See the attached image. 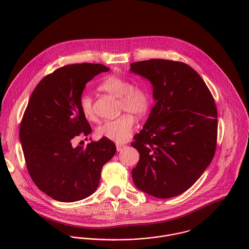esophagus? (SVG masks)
<instances>
[{
  "instance_id": "esophagus-1",
  "label": "esophagus",
  "mask_w": 249,
  "mask_h": 249,
  "mask_svg": "<svg viewBox=\"0 0 249 249\" xmlns=\"http://www.w3.org/2000/svg\"><path fill=\"white\" fill-rule=\"evenodd\" d=\"M116 146H117V151H122L125 147L124 144H121V143H117Z\"/></svg>"
}]
</instances>
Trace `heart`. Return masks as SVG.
I'll return each instance as SVG.
<instances>
[{
	"mask_svg": "<svg viewBox=\"0 0 249 249\" xmlns=\"http://www.w3.org/2000/svg\"><path fill=\"white\" fill-rule=\"evenodd\" d=\"M99 89L119 98L120 112H127L138 118L144 116L151 105V96L145 87L132 85L128 79L118 74L107 75L100 83ZM79 107L87 120L94 121L96 119L92 98L89 95L83 94L80 97ZM133 128V119L129 115L124 114L99 125L96 133L100 138L121 143L129 139Z\"/></svg>",
	"mask_w": 249,
	"mask_h": 249,
	"instance_id": "b5f03b06",
	"label": "heart"
}]
</instances>
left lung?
<instances>
[{"label":"left lung","instance_id":"left-lung-1","mask_svg":"<svg viewBox=\"0 0 249 249\" xmlns=\"http://www.w3.org/2000/svg\"><path fill=\"white\" fill-rule=\"evenodd\" d=\"M147 78L155 106L131 145L140 152L132 170L135 186L158 197L187 191L210 165L217 137V111L201 76L189 65L167 59L130 64Z\"/></svg>","mask_w":249,"mask_h":249}]
</instances>
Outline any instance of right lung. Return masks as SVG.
Returning <instances> with one entry per match:
<instances>
[{
  "label": "right lung",
  "instance_id": "obj_1",
  "mask_svg": "<svg viewBox=\"0 0 249 249\" xmlns=\"http://www.w3.org/2000/svg\"><path fill=\"white\" fill-rule=\"evenodd\" d=\"M108 71L103 64L63 66L46 75L30 98L19 130L26 165L38 189L55 200L91 196L104 165L116 153L115 143L106 138L72 145L74 138L92 131L79 107L85 84Z\"/></svg>",
  "mask_w": 249,
  "mask_h": 249
}]
</instances>
